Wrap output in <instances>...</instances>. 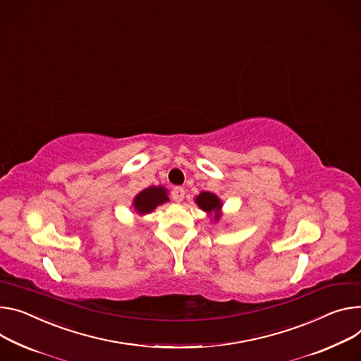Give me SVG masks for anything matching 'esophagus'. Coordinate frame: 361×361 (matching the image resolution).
Masks as SVG:
<instances>
[{
	"instance_id": "esophagus-1",
	"label": "esophagus",
	"mask_w": 361,
	"mask_h": 361,
	"mask_svg": "<svg viewBox=\"0 0 361 361\" xmlns=\"http://www.w3.org/2000/svg\"><path fill=\"white\" fill-rule=\"evenodd\" d=\"M184 195H185V190L183 187H174L171 190V197L174 202H183Z\"/></svg>"
}]
</instances>
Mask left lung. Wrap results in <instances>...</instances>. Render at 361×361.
<instances>
[{"label":"left lung","mask_w":361,"mask_h":361,"mask_svg":"<svg viewBox=\"0 0 361 361\" xmlns=\"http://www.w3.org/2000/svg\"><path fill=\"white\" fill-rule=\"evenodd\" d=\"M195 202H197L199 207H202L204 212H213V210H219L221 203L220 200L216 197L214 194L212 192H200V195L197 199H195ZM216 219H219V214H216Z\"/></svg>","instance_id":"left-lung-1"}]
</instances>
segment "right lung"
I'll return each instance as SVG.
<instances>
[{
    "instance_id": "right-lung-1",
    "label": "right lung",
    "mask_w": 361,
    "mask_h": 361,
    "mask_svg": "<svg viewBox=\"0 0 361 361\" xmlns=\"http://www.w3.org/2000/svg\"><path fill=\"white\" fill-rule=\"evenodd\" d=\"M169 200L167 190L164 187H148L142 190L134 200V207L138 213H149L157 206Z\"/></svg>"
}]
</instances>
